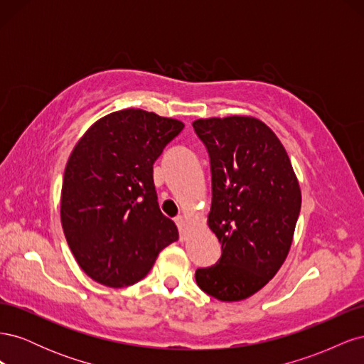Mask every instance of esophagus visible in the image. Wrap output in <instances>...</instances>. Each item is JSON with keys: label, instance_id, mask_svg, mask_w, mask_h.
<instances>
[{"label": "esophagus", "instance_id": "esophagus-1", "mask_svg": "<svg viewBox=\"0 0 364 364\" xmlns=\"http://www.w3.org/2000/svg\"><path fill=\"white\" fill-rule=\"evenodd\" d=\"M176 223H178L179 230H181V240H183L186 237V217L185 215L176 217Z\"/></svg>", "mask_w": 364, "mask_h": 364}]
</instances>
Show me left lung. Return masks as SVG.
<instances>
[{"instance_id": "1", "label": "left lung", "mask_w": 364, "mask_h": 364, "mask_svg": "<svg viewBox=\"0 0 364 364\" xmlns=\"http://www.w3.org/2000/svg\"><path fill=\"white\" fill-rule=\"evenodd\" d=\"M211 159L213 203L208 226L222 258L196 270V282L222 302L259 291L287 258L302 194L290 158L274 132L246 115L193 123Z\"/></svg>"}]
</instances>
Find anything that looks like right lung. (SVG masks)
<instances>
[{
  "label": "right lung",
  "instance_id": "right-lung-1",
  "mask_svg": "<svg viewBox=\"0 0 364 364\" xmlns=\"http://www.w3.org/2000/svg\"><path fill=\"white\" fill-rule=\"evenodd\" d=\"M185 124L142 109L97 119L65 167L60 222L80 269L121 289L141 281L159 252L179 238L158 205L153 164Z\"/></svg>",
  "mask_w": 364,
  "mask_h": 364
}]
</instances>
